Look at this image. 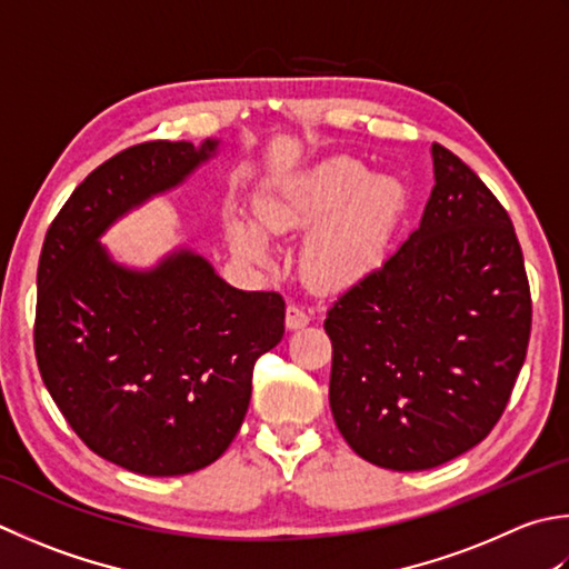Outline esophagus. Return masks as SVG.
I'll list each match as a JSON object with an SVG mask.
<instances>
[{"label":"esophagus","mask_w":569,"mask_h":569,"mask_svg":"<svg viewBox=\"0 0 569 569\" xmlns=\"http://www.w3.org/2000/svg\"><path fill=\"white\" fill-rule=\"evenodd\" d=\"M310 322V310H306L303 306H298V303H291L286 308V326H288V330H300V328H306Z\"/></svg>","instance_id":"obj_1"}]
</instances>
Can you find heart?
Instances as JSON below:
<instances>
[{
    "instance_id": "heart-1",
    "label": "heart",
    "mask_w": 569,
    "mask_h": 569,
    "mask_svg": "<svg viewBox=\"0 0 569 569\" xmlns=\"http://www.w3.org/2000/svg\"><path fill=\"white\" fill-rule=\"evenodd\" d=\"M405 207V189L392 177H370L352 158L322 160L308 172L278 182L256 199L249 219L229 217L227 237L241 259H269V233L313 229L303 251L318 286H350L375 269L387 233Z\"/></svg>"
}]
</instances>
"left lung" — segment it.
<instances>
[{
    "label": "left lung",
    "instance_id": "8db88e82",
    "mask_svg": "<svg viewBox=\"0 0 569 569\" xmlns=\"http://www.w3.org/2000/svg\"><path fill=\"white\" fill-rule=\"evenodd\" d=\"M421 224L328 308L332 419L365 461L425 471L481 443L526 362L532 300L513 221L431 144Z\"/></svg>",
    "mask_w": 569,
    "mask_h": 569
}]
</instances>
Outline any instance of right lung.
<instances>
[{
	"instance_id": "add662e5",
	"label": "right lung",
	"mask_w": 569,
	"mask_h": 569,
	"mask_svg": "<svg viewBox=\"0 0 569 569\" xmlns=\"http://www.w3.org/2000/svg\"><path fill=\"white\" fill-rule=\"evenodd\" d=\"M214 150L217 140H150L113 154L66 199L39 256L41 380L88 449L144 476L192 473L229 449L253 365L286 330L281 293L231 288L202 256L130 271L98 243Z\"/></svg>"
}]
</instances>
